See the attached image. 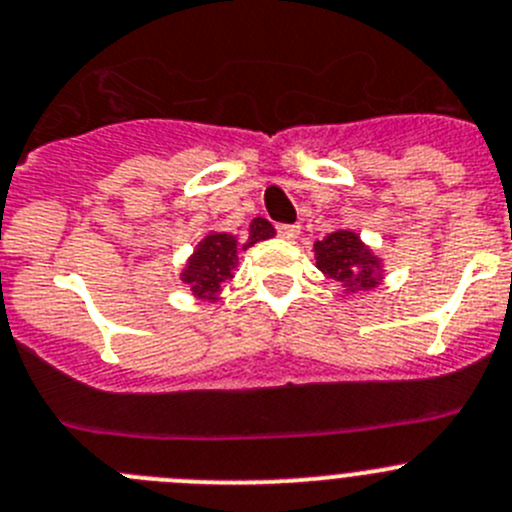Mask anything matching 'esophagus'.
I'll return each instance as SVG.
<instances>
[{
  "instance_id": "esophagus-1",
  "label": "esophagus",
  "mask_w": 512,
  "mask_h": 512,
  "mask_svg": "<svg viewBox=\"0 0 512 512\" xmlns=\"http://www.w3.org/2000/svg\"><path fill=\"white\" fill-rule=\"evenodd\" d=\"M278 234L283 240H295L300 234V227L298 224H278Z\"/></svg>"
}]
</instances>
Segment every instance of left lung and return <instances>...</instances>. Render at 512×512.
<instances>
[{
    "instance_id": "obj_1",
    "label": "left lung",
    "mask_w": 512,
    "mask_h": 512,
    "mask_svg": "<svg viewBox=\"0 0 512 512\" xmlns=\"http://www.w3.org/2000/svg\"><path fill=\"white\" fill-rule=\"evenodd\" d=\"M315 267L351 293L371 290L381 280V260L351 229H338L315 242Z\"/></svg>"
}]
</instances>
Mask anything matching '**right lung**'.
Instances as JSON below:
<instances>
[{"instance_id":"add662e5","label":"right lung","mask_w":512,"mask_h":512,"mask_svg":"<svg viewBox=\"0 0 512 512\" xmlns=\"http://www.w3.org/2000/svg\"><path fill=\"white\" fill-rule=\"evenodd\" d=\"M272 234H275V229L262 217L252 219L250 234H247V240L242 247L237 242V237H232L227 232L207 234L197 245L194 255L189 257V262H186L184 272H181V280L189 285L191 293L197 295V298L214 303L222 285L234 275L237 252L247 250V247H252L260 240H270Z\"/></svg>"}]
</instances>
